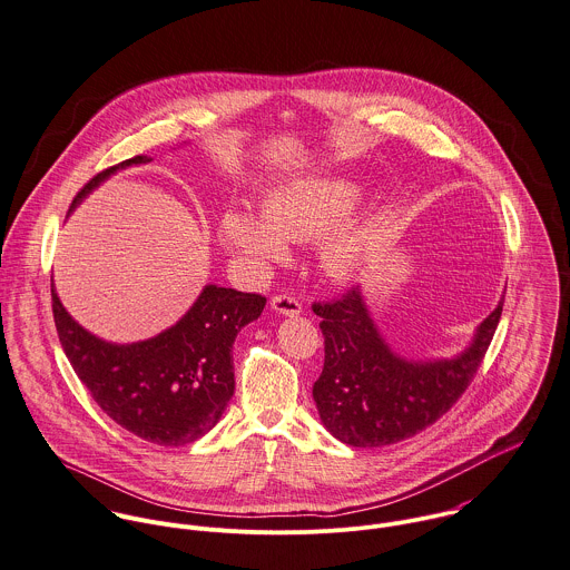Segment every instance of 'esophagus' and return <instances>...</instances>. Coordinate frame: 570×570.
<instances>
[{"label":"esophagus","instance_id":"esophagus-1","mask_svg":"<svg viewBox=\"0 0 570 570\" xmlns=\"http://www.w3.org/2000/svg\"><path fill=\"white\" fill-rule=\"evenodd\" d=\"M271 308L284 317H297L302 313V304L291 295H275L271 299Z\"/></svg>","mask_w":570,"mask_h":570}]
</instances>
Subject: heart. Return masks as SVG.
<instances>
[{"label": "heart", "instance_id": "b5f03b06", "mask_svg": "<svg viewBox=\"0 0 570 570\" xmlns=\"http://www.w3.org/2000/svg\"><path fill=\"white\" fill-rule=\"evenodd\" d=\"M362 197V186L348 177H306L273 190L262 204V219L228 210L222 237L237 253L255 259H277L284 239L317 242L320 266L337 279L355 277L371 259L373 226L362 215H348Z\"/></svg>", "mask_w": 570, "mask_h": 570}]
</instances>
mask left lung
I'll return each mask as SVG.
<instances>
[{
  "mask_svg": "<svg viewBox=\"0 0 570 570\" xmlns=\"http://www.w3.org/2000/svg\"><path fill=\"white\" fill-rule=\"evenodd\" d=\"M498 308L453 357L409 360L377 328L362 288L313 304L322 317L324 368L313 400L326 431L357 449L389 446L435 424L469 389L502 317Z\"/></svg>",
  "mask_w": 570,
  "mask_h": 570,
  "instance_id": "1",
  "label": "left lung"
}]
</instances>
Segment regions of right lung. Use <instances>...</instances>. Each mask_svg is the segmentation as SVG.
Wrapping results in <instances>:
<instances>
[{
    "mask_svg": "<svg viewBox=\"0 0 570 570\" xmlns=\"http://www.w3.org/2000/svg\"><path fill=\"white\" fill-rule=\"evenodd\" d=\"M148 161L137 155L101 170L75 195L68 213L117 170ZM50 295L61 348L92 400L115 424L159 446L190 444L222 420L235 393V337L266 306L262 295L206 284L170 328L115 344L77 324L55 284Z\"/></svg>",
    "mask_w": 570,
    "mask_h": 570,
    "instance_id": "1",
    "label": "right lung"
}]
</instances>
